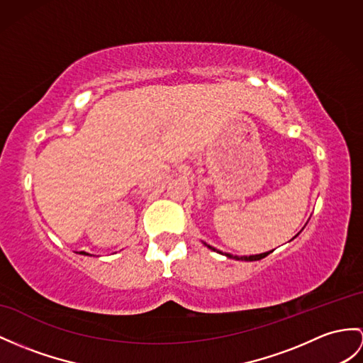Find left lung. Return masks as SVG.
I'll list each match as a JSON object with an SVG mask.
<instances>
[{
    "instance_id": "obj_1",
    "label": "left lung",
    "mask_w": 363,
    "mask_h": 363,
    "mask_svg": "<svg viewBox=\"0 0 363 363\" xmlns=\"http://www.w3.org/2000/svg\"><path fill=\"white\" fill-rule=\"evenodd\" d=\"M208 248H211V250H214L212 248V246H208ZM214 251H217V250H214ZM269 252H263V254H257V255H250V257H246V255H243V257H237V255H231V254H225L226 257H229V259H235V260H246V262H254V260H260V259H263V257H267Z\"/></svg>"
}]
</instances>
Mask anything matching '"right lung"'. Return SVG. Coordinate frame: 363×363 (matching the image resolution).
Wrapping results in <instances>:
<instances>
[{
    "instance_id": "right-lung-1",
    "label": "right lung",
    "mask_w": 363,
    "mask_h": 363,
    "mask_svg": "<svg viewBox=\"0 0 363 363\" xmlns=\"http://www.w3.org/2000/svg\"><path fill=\"white\" fill-rule=\"evenodd\" d=\"M82 254H86V252H82Z\"/></svg>"
}]
</instances>
